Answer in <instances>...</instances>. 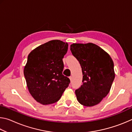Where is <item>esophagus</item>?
<instances>
[{"mask_svg": "<svg viewBox=\"0 0 132 132\" xmlns=\"http://www.w3.org/2000/svg\"><path fill=\"white\" fill-rule=\"evenodd\" d=\"M69 79H70V81H71V80H72V79H73V77H72V76H70V77H69Z\"/></svg>", "mask_w": 132, "mask_h": 132, "instance_id": "obj_1", "label": "esophagus"}]
</instances>
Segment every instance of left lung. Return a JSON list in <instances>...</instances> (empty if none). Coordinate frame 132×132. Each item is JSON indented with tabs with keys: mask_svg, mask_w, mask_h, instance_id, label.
I'll use <instances>...</instances> for the list:
<instances>
[{
	"mask_svg": "<svg viewBox=\"0 0 132 132\" xmlns=\"http://www.w3.org/2000/svg\"><path fill=\"white\" fill-rule=\"evenodd\" d=\"M73 55L82 69V84L75 91L77 100L86 106H93L108 95L115 79L113 62L108 53L93 43L73 44Z\"/></svg>",
	"mask_w": 132,
	"mask_h": 132,
	"instance_id": "1",
	"label": "left lung"
}]
</instances>
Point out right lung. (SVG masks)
I'll list each match as a JSON object with an SVG mask.
<instances>
[{
	"instance_id": "right-lung-1",
	"label": "right lung",
	"mask_w": 132,
	"mask_h": 132,
	"mask_svg": "<svg viewBox=\"0 0 132 132\" xmlns=\"http://www.w3.org/2000/svg\"><path fill=\"white\" fill-rule=\"evenodd\" d=\"M68 44L52 40L38 46L29 53L24 68L27 86L31 96L42 105L57 102L70 83L62 74V59Z\"/></svg>"
}]
</instances>
